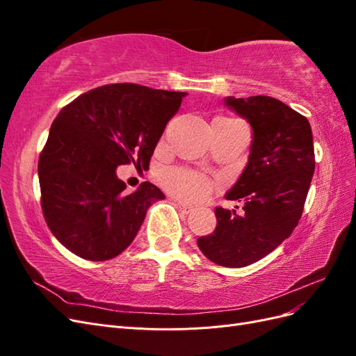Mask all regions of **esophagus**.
I'll return each instance as SVG.
<instances>
[{
  "instance_id": "obj_1",
  "label": "esophagus",
  "mask_w": 356,
  "mask_h": 356,
  "mask_svg": "<svg viewBox=\"0 0 356 356\" xmlns=\"http://www.w3.org/2000/svg\"><path fill=\"white\" fill-rule=\"evenodd\" d=\"M177 208L182 212V213H191L193 211H195V208L190 207V204L184 203V202H177Z\"/></svg>"
}]
</instances>
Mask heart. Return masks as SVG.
Wrapping results in <instances>:
<instances>
[{"label": "heart", "instance_id": "b5f03b06", "mask_svg": "<svg viewBox=\"0 0 356 356\" xmlns=\"http://www.w3.org/2000/svg\"><path fill=\"white\" fill-rule=\"evenodd\" d=\"M217 120L238 123V120L229 117H220ZM159 181L172 196L190 203L204 200L212 191V182L209 178L188 168L163 169L159 174Z\"/></svg>", "mask_w": 356, "mask_h": 356}]
</instances>
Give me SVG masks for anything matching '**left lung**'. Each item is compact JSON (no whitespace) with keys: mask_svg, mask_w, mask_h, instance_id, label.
<instances>
[{"mask_svg":"<svg viewBox=\"0 0 356 356\" xmlns=\"http://www.w3.org/2000/svg\"><path fill=\"white\" fill-rule=\"evenodd\" d=\"M224 105L252 127L248 163L225 195L242 202L243 212L215 208L217 227L197 246L215 264L245 267L297 227L315 172L314 136L305 115L270 96H227Z\"/></svg>","mask_w":356,"mask_h":356,"instance_id":"1","label":"left lung"}]
</instances>
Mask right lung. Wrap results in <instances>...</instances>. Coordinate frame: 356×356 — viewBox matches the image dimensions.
I'll use <instances>...</instances> for the list:
<instances>
[{
	"mask_svg": "<svg viewBox=\"0 0 356 356\" xmlns=\"http://www.w3.org/2000/svg\"><path fill=\"white\" fill-rule=\"evenodd\" d=\"M187 93L134 83L106 84L63 106L38 160L41 208L53 236L84 260L122 254L147 209L165 199L152 182L136 191L115 170L148 166L168 122Z\"/></svg>",
	"mask_w": 356,
	"mask_h": 356,
	"instance_id": "1",
	"label": "right lung"
}]
</instances>
